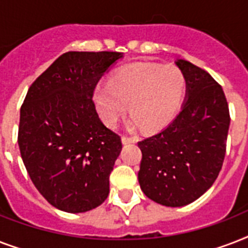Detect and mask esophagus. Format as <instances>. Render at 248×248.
Returning a JSON list of instances; mask_svg holds the SVG:
<instances>
[{"label": "esophagus", "mask_w": 248, "mask_h": 248, "mask_svg": "<svg viewBox=\"0 0 248 248\" xmlns=\"http://www.w3.org/2000/svg\"><path fill=\"white\" fill-rule=\"evenodd\" d=\"M122 143L132 144V143H135V139H134V138H127V136H122Z\"/></svg>", "instance_id": "1"}]
</instances>
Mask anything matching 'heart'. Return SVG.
I'll use <instances>...</instances> for the list:
<instances>
[{
	"label": "heart",
	"mask_w": 248,
	"mask_h": 248,
	"mask_svg": "<svg viewBox=\"0 0 248 248\" xmlns=\"http://www.w3.org/2000/svg\"><path fill=\"white\" fill-rule=\"evenodd\" d=\"M186 81L180 69L152 64H132L118 69L110 82L100 83L93 91L99 116L113 127L126 112L131 113V126L140 124L155 131L171 122L181 107Z\"/></svg>",
	"instance_id": "b5f03b06"
}]
</instances>
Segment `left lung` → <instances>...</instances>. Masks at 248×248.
Masks as SVG:
<instances>
[{
  "label": "left lung",
  "instance_id": "obj_1",
  "mask_svg": "<svg viewBox=\"0 0 248 248\" xmlns=\"http://www.w3.org/2000/svg\"><path fill=\"white\" fill-rule=\"evenodd\" d=\"M186 81L181 112L162 131L138 143L144 194L167 207L200 198L223 167L231 116L221 86L202 68L177 60Z\"/></svg>",
  "mask_w": 248,
  "mask_h": 248
}]
</instances>
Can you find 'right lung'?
<instances>
[{
  "label": "right lung",
  "mask_w": 248,
  "mask_h": 248,
  "mask_svg": "<svg viewBox=\"0 0 248 248\" xmlns=\"http://www.w3.org/2000/svg\"><path fill=\"white\" fill-rule=\"evenodd\" d=\"M121 52L69 51L31 85L20 108L17 143L33 184L62 211L78 214L100 206L122 149L93 100L104 73Z\"/></svg>",
  "instance_id": "obj_1"
}]
</instances>
